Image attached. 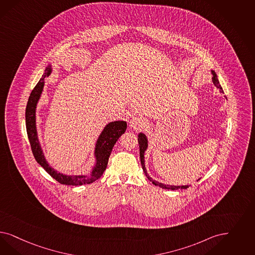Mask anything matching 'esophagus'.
Segmentation results:
<instances>
[{"mask_svg":"<svg viewBox=\"0 0 255 255\" xmlns=\"http://www.w3.org/2000/svg\"><path fill=\"white\" fill-rule=\"evenodd\" d=\"M145 125H146V121L142 117H132L130 121L131 128H133L135 130H138V129L145 127Z\"/></svg>","mask_w":255,"mask_h":255,"instance_id":"1","label":"esophagus"}]
</instances>
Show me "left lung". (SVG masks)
<instances>
[{"label": "left lung", "mask_w": 255, "mask_h": 255, "mask_svg": "<svg viewBox=\"0 0 255 255\" xmlns=\"http://www.w3.org/2000/svg\"><path fill=\"white\" fill-rule=\"evenodd\" d=\"M211 73L213 74V77H212V81L214 83V85L217 87V88L220 89V93H224L223 92V89L220 86V81L218 79V76L216 74V72L213 70H211ZM137 139H138V144H139V153H140V161L141 165H142V168H143V171L144 173L147 176V178L149 179V181L153 184L154 185H157L161 188H165V189H170V190H177V189H186L189 187V185H165V184H162V183H159L157 181L153 180L150 176L149 175L148 171H147V168L145 167V151L148 149V146H149V140H148V137L147 135L144 133V132H139L138 135H137ZM201 179V178H200ZM200 179H198L197 181H199Z\"/></svg>", "instance_id": "8db88e82"}]
</instances>
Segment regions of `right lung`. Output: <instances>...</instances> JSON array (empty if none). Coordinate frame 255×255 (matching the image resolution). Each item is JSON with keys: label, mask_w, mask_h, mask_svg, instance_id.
<instances>
[{"label": "right lung", "mask_w": 255, "mask_h": 255, "mask_svg": "<svg viewBox=\"0 0 255 255\" xmlns=\"http://www.w3.org/2000/svg\"><path fill=\"white\" fill-rule=\"evenodd\" d=\"M52 70H53L52 66L51 64H49L45 69L42 77L38 81L35 88L32 90L30 97L28 99L26 111H25V123H26L27 135L31 144V149L36 162L43 167L53 179H55L62 185H82L91 184L104 174L107 167L108 158L111 154L115 143L126 131L127 123L125 121H115V122L107 123L105 126V128L100 133L99 137L97 138L94 152H93L95 163L92 167L90 173L88 175L64 174L54 169L53 167L50 166V164L48 163L47 159L45 157L43 149L38 139L37 128H36V116H35L38 101L40 100L43 92L45 78L51 75Z\"/></svg>", "instance_id": "right-lung-1"}]
</instances>
